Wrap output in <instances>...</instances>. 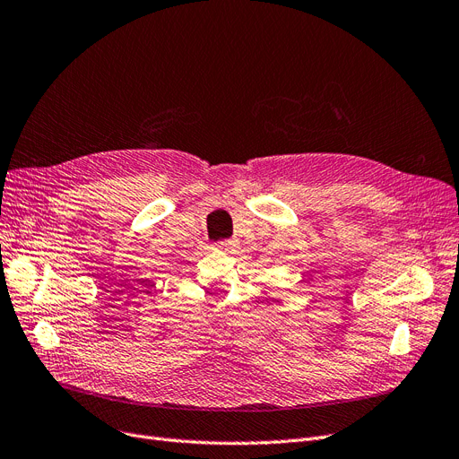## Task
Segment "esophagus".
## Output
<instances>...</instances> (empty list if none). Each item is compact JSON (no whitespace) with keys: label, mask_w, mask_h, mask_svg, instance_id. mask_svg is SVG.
I'll use <instances>...</instances> for the list:
<instances>
[{"label":"esophagus","mask_w":459,"mask_h":459,"mask_svg":"<svg viewBox=\"0 0 459 459\" xmlns=\"http://www.w3.org/2000/svg\"><path fill=\"white\" fill-rule=\"evenodd\" d=\"M214 250L216 252H222V254H230L235 250V245L231 241H224V243H216L214 245Z\"/></svg>","instance_id":"obj_1"}]
</instances>
